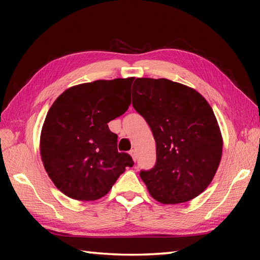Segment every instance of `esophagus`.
Masks as SVG:
<instances>
[{"label":"esophagus","instance_id":"1","mask_svg":"<svg viewBox=\"0 0 260 260\" xmlns=\"http://www.w3.org/2000/svg\"><path fill=\"white\" fill-rule=\"evenodd\" d=\"M129 154H131V156L133 157L134 161H136V152H135V150H132V151L129 152Z\"/></svg>","mask_w":260,"mask_h":260}]
</instances>
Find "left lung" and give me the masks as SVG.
I'll return each mask as SVG.
<instances>
[{
	"label": "left lung",
	"mask_w": 260,
	"mask_h": 260,
	"mask_svg": "<svg viewBox=\"0 0 260 260\" xmlns=\"http://www.w3.org/2000/svg\"><path fill=\"white\" fill-rule=\"evenodd\" d=\"M132 91L156 143V163L141 179L163 204L192 200L211 183L222 155L211 106L193 88L165 78H136Z\"/></svg>",
	"instance_id": "1"
}]
</instances>
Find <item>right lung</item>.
I'll use <instances>...</instances> for the list:
<instances>
[{
  "label": "right lung",
  "mask_w": 260,
  "mask_h": 260,
  "mask_svg": "<svg viewBox=\"0 0 260 260\" xmlns=\"http://www.w3.org/2000/svg\"><path fill=\"white\" fill-rule=\"evenodd\" d=\"M131 78L77 85L60 95L46 116L40 153L49 178L63 194L79 201L106 196L127 167L129 154L117 150L110 120L131 105Z\"/></svg>",
  "instance_id": "1"
}]
</instances>
